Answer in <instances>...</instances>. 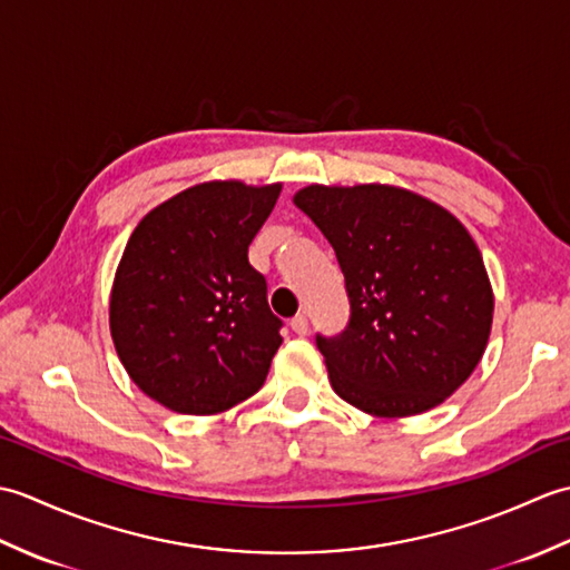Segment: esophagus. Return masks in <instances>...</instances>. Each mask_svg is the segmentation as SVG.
Returning a JSON list of instances; mask_svg holds the SVG:
<instances>
[{
    "label": "esophagus",
    "mask_w": 570,
    "mask_h": 570,
    "mask_svg": "<svg viewBox=\"0 0 570 570\" xmlns=\"http://www.w3.org/2000/svg\"><path fill=\"white\" fill-rule=\"evenodd\" d=\"M292 331L296 335H306L308 333V318L304 316V313H298L296 318H292Z\"/></svg>",
    "instance_id": "esophagus-1"
}]
</instances>
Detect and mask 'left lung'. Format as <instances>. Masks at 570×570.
I'll list each match as a JSON object with an SVG mask.
<instances>
[{
  "label": "left lung",
  "instance_id": "left-lung-1",
  "mask_svg": "<svg viewBox=\"0 0 570 570\" xmlns=\"http://www.w3.org/2000/svg\"><path fill=\"white\" fill-rule=\"evenodd\" d=\"M294 203L345 276V331L316 333L335 394L384 419L439 406L478 367L492 325V286L468 229L394 186H308Z\"/></svg>",
  "mask_w": 570,
  "mask_h": 570
}]
</instances>
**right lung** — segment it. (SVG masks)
<instances>
[{
  "instance_id": "obj_1",
  "label": "right lung",
  "mask_w": 570,
  "mask_h": 570,
  "mask_svg": "<svg viewBox=\"0 0 570 570\" xmlns=\"http://www.w3.org/2000/svg\"><path fill=\"white\" fill-rule=\"evenodd\" d=\"M278 193L213 180L161 203L131 233L110 331L129 377L166 409L208 416L262 390L284 321L247 252Z\"/></svg>"
}]
</instances>
